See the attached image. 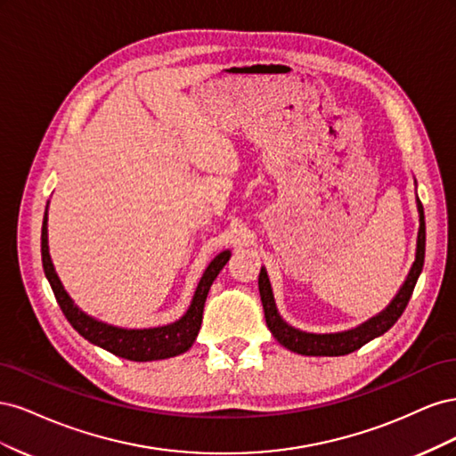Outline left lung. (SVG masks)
Segmentation results:
<instances>
[{"label":"left lung","mask_w":456,"mask_h":456,"mask_svg":"<svg viewBox=\"0 0 456 456\" xmlns=\"http://www.w3.org/2000/svg\"><path fill=\"white\" fill-rule=\"evenodd\" d=\"M417 209H419V220H420L419 238H417V256H415V262H412L405 283L402 285V289H399L390 305L386 306V310H382L375 317H370L369 322L362 323L355 329L342 330V333L315 335V333H305V330L295 329L289 323H285L281 320V315L278 314V308H275V300H273L268 273L265 268H260L258 291H260L262 308H265L266 325L272 330L273 338L278 340L281 346L289 348L291 352L302 354V355H346V354L360 350L369 340L384 335L386 330H388L399 320V315H402L403 310L407 308L409 298H411L412 291H415L417 280H419V275L424 266L426 223H424V207L419 198H417Z\"/></svg>","instance_id":"left-lung-1"}]
</instances>
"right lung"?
<instances>
[{"label": "right lung", "mask_w": 456, "mask_h": 456, "mask_svg": "<svg viewBox=\"0 0 456 456\" xmlns=\"http://www.w3.org/2000/svg\"><path fill=\"white\" fill-rule=\"evenodd\" d=\"M228 260H230V251H223L211 260V265L207 266V270L203 272V278L198 283V289L194 293V298H191L188 312L178 322L171 325L154 327V329H121V327H114V325L94 320V317L81 312L74 305L70 295L64 291V287L51 262L49 245H47V211L44 215V226H41V262H44L45 278L51 283L54 298H57L62 314L66 315V320L70 322V325L77 330V333L91 344H96V346L108 350L110 354L126 357V360H131V362L167 360V357L184 354L191 344H194L200 333L201 320H203V306L207 300V293H209L215 278L218 275V272L224 268Z\"/></svg>", "instance_id": "add662e5"}]
</instances>
